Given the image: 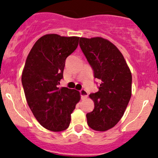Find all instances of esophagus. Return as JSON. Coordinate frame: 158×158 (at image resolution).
Masks as SVG:
<instances>
[{
  "mask_svg": "<svg viewBox=\"0 0 158 158\" xmlns=\"http://www.w3.org/2000/svg\"><path fill=\"white\" fill-rule=\"evenodd\" d=\"M80 94H81V99L87 98V97H88V95H89L88 92H87L85 89H81V90L80 91Z\"/></svg>",
  "mask_w": 158,
  "mask_h": 158,
  "instance_id": "esophagus-1",
  "label": "esophagus"
}]
</instances>
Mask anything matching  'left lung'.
<instances>
[{"instance_id": "left-lung-1", "label": "left lung", "mask_w": 158, "mask_h": 158, "mask_svg": "<svg viewBox=\"0 0 158 158\" xmlns=\"http://www.w3.org/2000/svg\"><path fill=\"white\" fill-rule=\"evenodd\" d=\"M80 47L101 81L99 91L91 93L94 108L86 114L89 127L106 131L124 115L131 97L132 75L123 55L110 41L101 37L80 38Z\"/></svg>"}]
</instances>
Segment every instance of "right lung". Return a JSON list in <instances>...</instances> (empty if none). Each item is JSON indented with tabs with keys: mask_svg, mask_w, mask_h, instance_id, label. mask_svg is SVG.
<instances>
[{
	"mask_svg": "<svg viewBox=\"0 0 158 158\" xmlns=\"http://www.w3.org/2000/svg\"><path fill=\"white\" fill-rule=\"evenodd\" d=\"M79 37L47 34L29 52L22 74V84L29 108L46 129L60 132L68 128L71 114L79 102L78 91L60 89L66 58L76 50Z\"/></svg>",
	"mask_w": 158,
	"mask_h": 158,
	"instance_id": "obj_1",
	"label": "right lung"
}]
</instances>
